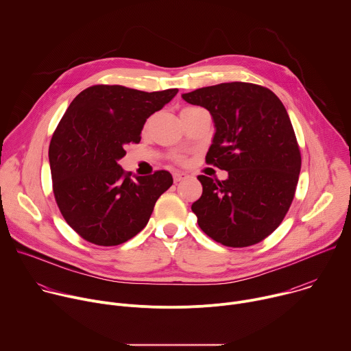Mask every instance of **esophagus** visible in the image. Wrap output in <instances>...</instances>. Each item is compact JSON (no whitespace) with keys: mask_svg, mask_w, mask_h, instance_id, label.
Returning a JSON list of instances; mask_svg holds the SVG:
<instances>
[{"mask_svg":"<svg viewBox=\"0 0 351 351\" xmlns=\"http://www.w3.org/2000/svg\"><path fill=\"white\" fill-rule=\"evenodd\" d=\"M184 178H187V173H186V172H180V171L173 172V180H175V182H180V180H183Z\"/></svg>","mask_w":351,"mask_h":351,"instance_id":"34e87169","label":"esophagus"}]
</instances>
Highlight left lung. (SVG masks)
I'll return each instance as SVG.
<instances>
[{
  "mask_svg": "<svg viewBox=\"0 0 351 351\" xmlns=\"http://www.w3.org/2000/svg\"><path fill=\"white\" fill-rule=\"evenodd\" d=\"M213 115L215 134L206 161L228 171L226 180L197 179L203 194L193 203L197 223L228 247H248L283 221L302 168L300 147L280 99L269 88L221 83L182 94Z\"/></svg>",
  "mask_w": 351,
  "mask_h": 351,
  "instance_id": "8db88e82",
  "label": "left lung"
}]
</instances>
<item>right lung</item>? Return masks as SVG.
Segmentation results:
<instances>
[{
    "label": "right lung",
    "instance_id": "right-lung-1",
    "mask_svg": "<svg viewBox=\"0 0 351 351\" xmlns=\"http://www.w3.org/2000/svg\"><path fill=\"white\" fill-rule=\"evenodd\" d=\"M178 88L145 93L95 84L79 93L48 148L53 191L68 225L97 245H118L144 229L160 195L172 183L168 171L130 178L118 164L125 147L140 141L148 117Z\"/></svg>",
    "mask_w": 351,
    "mask_h": 351
}]
</instances>
